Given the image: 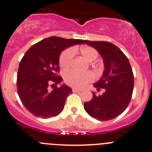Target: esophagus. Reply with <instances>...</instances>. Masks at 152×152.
I'll list each match as a JSON object with an SVG mask.
<instances>
[{"instance_id":"34e87169","label":"esophagus","mask_w":152,"mask_h":152,"mask_svg":"<svg viewBox=\"0 0 152 152\" xmlns=\"http://www.w3.org/2000/svg\"><path fill=\"white\" fill-rule=\"evenodd\" d=\"M82 91V89H80V88H72L73 92H80V91Z\"/></svg>"}]
</instances>
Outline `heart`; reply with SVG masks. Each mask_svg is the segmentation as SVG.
<instances>
[{
  "label": "heart",
  "mask_w": 152,
  "mask_h": 152,
  "mask_svg": "<svg viewBox=\"0 0 152 152\" xmlns=\"http://www.w3.org/2000/svg\"><path fill=\"white\" fill-rule=\"evenodd\" d=\"M82 56L88 62L95 61L98 57V52L91 46H83L80 49ZM75 51L72 48H68L61 52L59 58L60 66L64 69H66L71 66L74 57ZM94 75L91 72L80 73L70 70L64 75V80L68 85L73 87H83L94 80Z\"/></svg>",
  "instance_id": "obj_1"
}]
</instances>
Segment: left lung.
I'll return each mask as SVG.
<instances>
[{"instance_id": "1", "label": "left lung", "mask_w": 152, "mask_h": 152, "mask_svg": "<svg viewBox=\"0 0 152 152\" xmlns=\"http://www.w3.org/2000/svg\"><path fill=\"white\" fill-rule=\"evenodd\" d=\"M101 55L104 72L94 86L100 90L105 88L102 95L93 97L84 103L86 112L93 118L106 121L119 116L130 102L134 88V75L127 57L115 44L107 41L85 40Z\"/></svg>"}]
</instances>
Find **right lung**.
I'll return each instance as SVG.
<instances>
[{
    "label": "right lung",
    "mask_w": 152,
    "mask_h": 152,
    "mask_svg": "<svg viewBox=\"0 0 152 152\" xmlns=\"http://www.w3.org/2000/svg\"><path fill=\"white\" fill-rule=\"evenodd\" d=\"M84 40L49 37L28 49L21 59L17 75L18 93L26 109L36 117L49 118L63 111L67 96L72 91L68 86L48 87L63 80L57 75L59 58L63 50L71 46L84 43Z\"/></svg>",
    "instance_id": "obj_1"
}]
</instances>
